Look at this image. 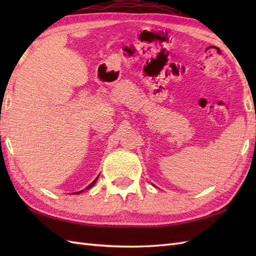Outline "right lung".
Returning <instances> with one entry per match:
<instances>
[{
	"label": "right lung",
	"mask_w": 256,
	"mask_h": 256,
	"mask_svg": "<svg viewBox=\"0 0 256 256\" xmlns=\"http://www.w3.org/2000/svg\"><path fill=\"white\" fill-rule=\"evenodd\" d=\"M98 178H99V176H98V177H96V178L94 179V182H91V184H89V186H88V187H86V190H88V189H90V188H91L92 186H94V184H96V182L98 180ZM84 192V190H80V192H74V194H81V192Z\"/></svg>",
	"instance_id": "right-lung-1"
}]
</instances>
